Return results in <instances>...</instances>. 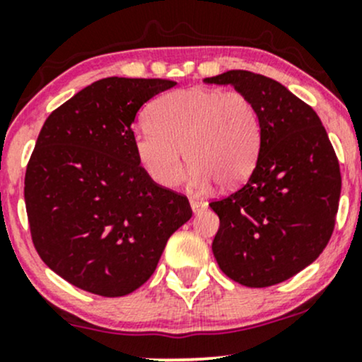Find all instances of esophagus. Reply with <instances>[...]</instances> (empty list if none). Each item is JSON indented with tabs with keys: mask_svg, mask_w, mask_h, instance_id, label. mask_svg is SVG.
Here are the masks:
<instances>
[{
	"mask_svg": "<svg viewBox=\"0 0 362 362\" xmlns=\"http://www.w3.org/2000/svg\"><path fill=\"white\" fill-rule=\"evenodd\" d=\"M190 207H192V213L199 214L201 211H204L207 207L206 201H201V199H190Z\"/></svg>",
	"mask_w": 362,
	"mask_h": 362,
	"instance_id": "esophagus-1",
	"label": "esophagus"
}]
</instances>
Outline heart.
<instances>
[{
    "label": "heart",
    "mask_w": 362,
    "mask_h": 362,
    "mask_svg": "<svg viewBox=\"0 0 362 362\" xmlns=\"http://www.w3.org/2000/svg\"><path fill=\"white\" fill-rule=\"evenodd\" d=\"M262 143L260 115L242 91L194 86L170 91L151 103L148 124L132 138L136 158L153 182L173 187L192 165L189 187L213 182L233 189L250 177Z\"/></svg>",
    "instance_id": "heart-1"
}]
</instances>
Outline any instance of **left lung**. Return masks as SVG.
I'll return each mask as SVG.
<instances>
[{"mask_svg":"<svg viewBox=\"0 0 362 362\" xmlns=\"http://www.w3.org/2000/svg\"><path fill=\"white\" fill-rule=\"evenodd\" d=\"M204 81L247 95L262 124L247 184L209 204L219 216L216 262L247 288L279 284L317 260L330 240L342 187L339 160L317 112L281 83L243 69Z\"/></svg>","mask_w":362,"mask_h":362,"instance_id":"1","label":"left lung"}]
</instances>
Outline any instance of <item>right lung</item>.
<instances>
[{
  "mask_svg": "<svg viewBox=\"0 0 362 362\" xmlns=\"http://www.w3.org/2000/svg\"><path fill=\"white\" fill-rule=\"evenodd\" d=\"M175 85L103 78L44 122L25 173V206L37 253L69 284L126 296L192 218L187 197L155 184L132 146L141 105Z\"/></svg>",
  "mask_w": 362,
  "mask_h": 362,
  "instance_id": "add662e5",
  "label": "right lung"
}]
</instances>
